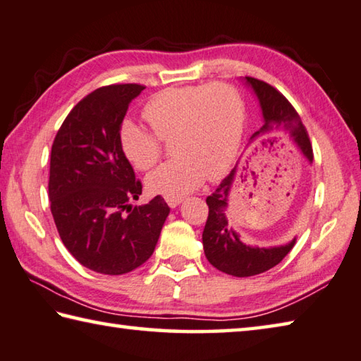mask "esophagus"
Here are the masks:
<instances>
[{
    "label": "esophagus",
    "mask_w": 361,
    "mask_h": 361,
    "mask_svg": "<svg viewBox=\"0 0 361 361\" xmlns=\"http://www.w3.org/2000/svg\"><path fill=\"white\" fill-rule=\"evenodd\" d=\"M166 202L170 208H176L181 203V197H166Z\"/></svg>",
    "instance_id": "1"
}]
</instances>
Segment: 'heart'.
Segmentation results:
<instances>
[{
    "instance_id": "b5f03b06",
    "label": "heart",
    "mask_w": 361,
    "mask_h": 361,
    "mask_svg": "<svg viewBox=\"0 0 361 361\" xmlns=\"http://www.w3.org/2000/svg\"><path fill=\"white\" fill-rule=\"evenodd\" d=\"M153 136L133 121L118 128L120 149L140 172L152 169L162 153L161 140L172 139L175 159L148 175L149 192L180 197L203 178L218 180L237 158L245 126V102L227 83L170 87L154 93L142 109Z\"/></svg>"
}]
</instances>
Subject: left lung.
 <instances>
[{
  "label": "left lung",
  "instance_id": "obj_1",
  "mask_svg": "<svg viewBox=\"0 0 361 361\" xmlns=\"http://www.w3.org/2000/svg\"><path fill=\"white\" fill-rule=\"evenodd\" d=\"M245 80L257 96L264 115V124L257 133L252 134L251 142L259 140L262 147H267V143L273 145V142L276 140V137L273 135H287L300 148V152L312 161L310 135L297 110L286 99V96L259 78L245 77ZM238 170H245V167L238 169V166H235L232 172L214 189V192L207 197L208 219L202 233V243L208 262L214 268L232 276L246 278L276 267L290 252L295 240L284 246L274 247L249 246L240 240V235L228 226L226 216L227 199Z\"/></svg>",
  "mask_w": 361,
  "mask_h": 361
}]
</instances>
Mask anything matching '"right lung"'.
Masks as SVG:
<instances>
[{
    "mask_svg": "<svg viewBox=\"0 0 361 361\" xmlns=\"http://www.w3.org/2000/svg\"><path fill=\"white\" fill-rule=\"evenodd\" d=\"M143 85H109L71 110L51 145L49 199L68 251L83 267L124 274L152 257L170 208L161 195L145 205L142 183L124 159L118 128Z\"/></svg>",
    "mask_w": 361,
    "mask_h": 361,
    "instance_id": "1",
    "label": "right lung"
}]
</instances>
